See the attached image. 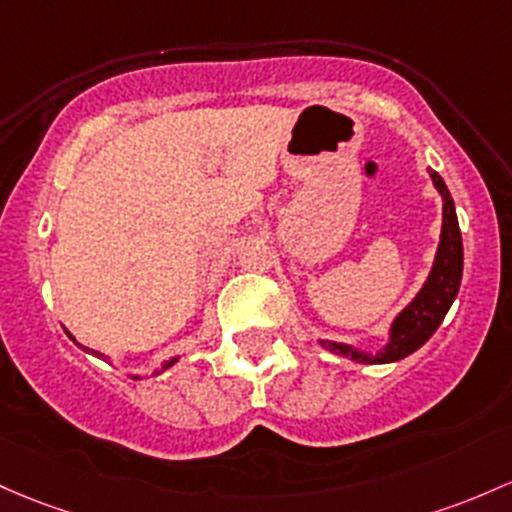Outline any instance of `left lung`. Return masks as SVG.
Instances as JSON below:
<instances>
[{
    "label": "left lung",
    "mask_w": 512,
    "mask_h": 512,
    "mask_svg": "<svg viewBox=\"0 0 512 512\" xmlns=\"http://www.w3.org/2000/svg\"><path fill=\"white\" fill-rule=\"evenodd\" d=\"M432 182H435L437 192L445 199V209H442V238L440 247H437L435 265L425 282L420 294L411 301V306L401 313L391 325V340L376 355H364V352L352 350L347 345H338V342H320L325 350L335 352V355H345L350 359L364 364H384L396 362V359L408 357L411 352L418 350L420 345L430 340L435 333L437 325L447 316L449 306H452L454 296L459 291V282H462V267H464V250H462V233H459L457 211H454V201L449 196L447 184L437 172L430 170Z\"/></svg>",
    "instance_id": "obj_1"
}]
</instances>
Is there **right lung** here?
I'll return each mask as SVG.
<instances>
[{
	"label": "right lung",
	"instance_id": "add662e5",
	"mask_svg": "<svg viewBox=\"0 0 512 512\" xmlns=\"http://www.w3.org/2000/svg\"><path fill=\"white\" fill-rule=\"evenodd\" d=\"M174 362H177V359H172V362H167V364H165V369H167V367H172V364H174Z\"/></svg>",
	"mask_w": 512,
	"mask_h": 512
}]
</instances>
